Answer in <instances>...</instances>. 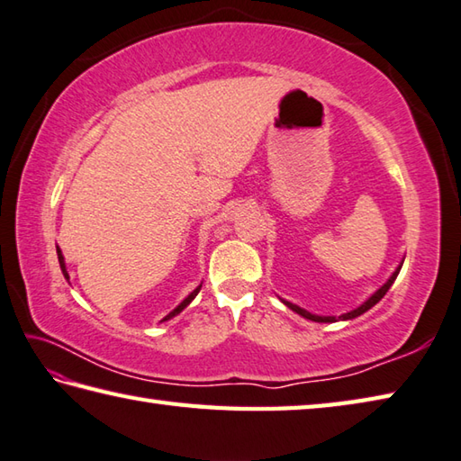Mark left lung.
Masks as SVG:
<instances>
[{
    "instance_id": "8db88e82",
    "label": "left lung",
    "mask_w": 461,
    "mask_h": 461,
    "mask_svg": "<svg viewBox=\"0 0 461 461\" xmlns=\"http://www.w3.org/2000/svg\"><path fill=\"white\" fill-rule=\"evenodd\" d=\"M398 274H400V267L395 269L393 276H392L390 279H387V282H385V284L380 287V290H377V292H375L372 297H369V300H367L364 305H359V308H357V310H354V312H349V313L339 315L338 320H351V318H357V315H362V313H364V312H367L369 308H374V305H375L377 302H380L382 297L385 295V292L390 290L392 284L395 282V277H398ZM284 303H285L287 308H290V310H294L295 313H300V315H303V318H308V320H312V321H323V323H328V321H338L336 318H321V315H313V313L305 312V310H302V308H297V305H294V303H290V302H285V300H284Z\"/></svg>"
}]
</instances>
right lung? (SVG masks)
I'll return each mask as SVG.
<instances>
[{
  "label": "right lung",
  "mask_w": 461,
  "mask_h": 461,
  "mask_svg": "<svg viewBox=\"0 0 461 461\" xmlns=\"http://www.w3.org/2000/svg\"><path fill=\"white\" fill-rule=\"evenodd\" d=\"M58 259H59V266H61V272H63V276H66V279H69V276H68V272H66V264H63V256H61V249H59V248H58ZM200 290H202V285H200V287H195V290H194L192 294H189V295L185 297V300H184L182 303H179L174 312H169V313L166 315L164 321H166V320H169V318H174V315H177L179 312H182V310L185 308V305H189V302H192L194 297H195L197 294H200Z\"/></svg>",
  "instance_id": "right-lung-1"
}]
</instances>
